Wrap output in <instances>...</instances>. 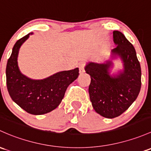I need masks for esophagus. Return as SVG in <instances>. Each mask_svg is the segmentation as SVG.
Listing matches in <instances>:
<instances>
[{
  "label": "esophagus",
  "mask_w": 151,
  "mask_h": 151,
  "mask_svg": "<svg viewBox=\"0 0 151 151\" xmlns=\"http://www.w3.org/2000/svg\"><path fill=\"white\" fill-rule=\"evenodd\" d=\"M79 69H80V74L85 72V63H80V65H79Z\"/></svg>",
  "instance_id": "obj_1"
}]
</instances>
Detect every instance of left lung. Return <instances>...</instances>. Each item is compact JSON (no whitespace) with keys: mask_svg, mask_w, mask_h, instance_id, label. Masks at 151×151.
Returning a JSON list of instances; mask_svg holds the SVG:
<instances>
[{"mask_svg":"<svg viewBox=\"0 0 151 151\" xmlns=\"http://www.w3.org/2000/svg\"><path fill=\"white\" fill-rule=\"evenodd\" d=\"M113 58L119 57L124 69L111 75V61L89 62L85 69L90 74V99L93 109L102 116L113 119L123 114L138 96L141 88V68L132 44L119 31L113 32Z\"/></svg>","mask_w":151,"mask_h":151,"instance_id":"left-lung-1","label":"left lung"}]
</instances>
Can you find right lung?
Returning a JSON list of instances; mask_svg holds the SVG:
<instances>
[{"label":"right lung","mask_w":151,"mask_h":151,"mask_svg":"<svg viewBox=\"0 0 151 151\" xmlns=\"http://www.w3.org/2000/svg\"><path fill=\"white\" fill-rule=\"evenodd\" d=\"M29 33L16 42L6 65V85L11 98L27 113L41 115L56 109L68 86L78 77L79 69L59 71L43 80H32L22 74L17 58L20 47Z\"/></svg>","instance_id":"1"}]
</instances>
